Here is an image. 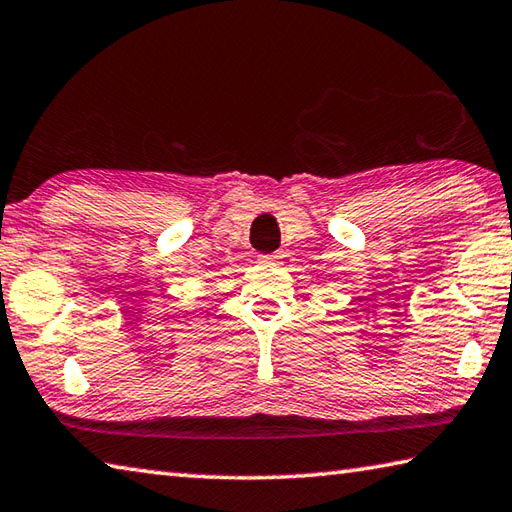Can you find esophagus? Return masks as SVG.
Masks as SVG:
<instances>
[{"label":"esophagus","instance_id":"obj_1","mask_svg":"<svg viewBox=\"0 0 512 512\" xmlns=\"http://www.w3.org/2000/svg\"><path fill=\"white\" fill-rule=\"evenodd\" d=\"M259 259H262V264H271V266H275L277 262H280V255H262V257H259Z\"/></svg>","mask_w":512,"mask_h":512}]
</instances>
